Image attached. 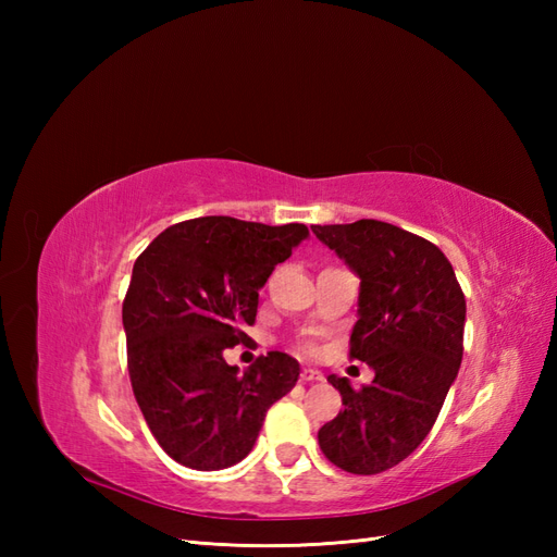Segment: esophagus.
<instances>
[{"label":"esophagus","instance_id":"obj_1","mask_svg":"<svg viewBox=\"0 0 557 557\" xmlns=\"http://www.w3.org/2000/svg\"><path fill=\"white\" fill-rule=\"evenodd\" d=\"M323 372H318V369H301V381H323Z\"/></svg>","mask_w":557,"mask_h":557}]
</instances>
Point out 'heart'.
<instances>
[{"label": "heart", "instance_id": "obj_1", "mask_svg": "<svg viewBox=\"0 0 557 557\" xmlns=\"http://www.w3.org/2000/svg\"><path fill=\"white\" fill-rule=\"evenodd\" d=\"M307 350H311V348H307Z\"/></svg>", "mask_w": 557, "mask_h": 557}]
</instances>
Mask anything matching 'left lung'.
I'll return each mask as SVG.
<instances>
[{
  "label": "left lung",
  "mask_w": 557,
  "mask_h": 557,
  "mask_svg": "<svg viewBox=\"0 0 557 557\" xmlns=\"http://www.w3.org/2000/svg\"><path fill=\"white\" fill-rule=\"evenodd\" d=\"M360 278L350 358L374 369L360 391L327 376L344 411L318 430L325 458L350 474H381L420 446L462 362L465 295L444 252L381 221L311 225Z\"/></svg>",
  "instance_id": "1"
}]
</instances>
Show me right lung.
<instances>
[{
  "label": "right lung",
  "instance_id": "obj_1",
  "mask_svg": "<svg viewBox=\"0 0 557 557\" xmlns=\"http://www.w3.org/2000/svg\"><path fill=\"white\" fill-rule=\"evenodd\" d=\"M309 237L307 225L205 215L160 232L134 262L123 301L134 397L162 450L215 471L256 446L267 409L288 395L299 362L272 350L244 374L223 352L246 342L258 293Z\"/></svg>",
  "mask_w": 557,
  "mask_h": 557
}]
</instances>
